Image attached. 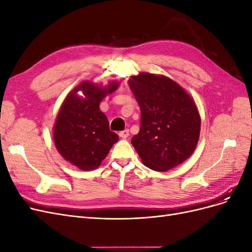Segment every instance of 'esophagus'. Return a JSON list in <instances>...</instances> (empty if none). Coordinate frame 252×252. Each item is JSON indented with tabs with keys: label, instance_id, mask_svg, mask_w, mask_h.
<instances>
[{
	"label": "esophagus",
	"instance_id": "obj_1",
	"mask_svg": "<svg viewBox=\"0 0 252 252\" xmlns=\"http://www.w3.org/2000/svg\"><path fill=\"white\" fill-rule=\"evenodd\" d=\"M128 135H129V130H128V129H125V130L119 132V136H120V138H122V139H127Z\"/></svg>",
	"mask_w": 252,
	"mask_h": 252
}]
</instances>
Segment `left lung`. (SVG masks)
Instances as JSON below:
<instances>
[{
	"label": "left lung",
	"instance_id": "1",
	"mask_svg": "<svg viewBox=\"0 0 252 252\" xmlns=\"http://www.w3.org/2000/svg\"><path fill=\"white\" fill-rule=\"evenodd\" d=\"M129 87L141 108V127L131 139L143 164L168 171L193 154L200 139L201 117L180 84L162 74L130 75Z\"/></svg>",
	"mask_w": 252,
	"mask_h": 252
}]
</instances>
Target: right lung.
<instances>
[{
    "mask_svg": "<svg viewBox=\"0 0 252 252\" xmlns=\"http://www.w3.org/2000/svg\"><path fill=\"white\" fill-rule=\"evenodd\" d=\"M119 86L117 81H109L105 86L84 81L61 105L53 125V141L59 154L83 171L96 169L119 141L118 134L109 130L108 120L100 109L103 98Z\"/></svg>",
    "mask_w": 252,
    "mask_h": 252,
    "instance_id": "right-lung-1",
    "label": "right lung"
}]
</instances>
